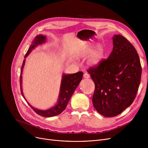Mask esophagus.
<instances>
[{
    "label": "esophagus",
    "instance_id": "esophagus-1",
    "mask_svg": "<svg viewBox=\"0 0 148 148\" xmlns=\"http://www.w3.org/2000/svg\"><path fill=\"white\" fill-rule=\"evenodd\" d=\"M83 77H84V78H85V79H89V77H90V75H89V74L85 73L84 74V75H83Z\"/></svg>",
    "mask_w": 148,
    "mask_h": 148
}]
</instances>
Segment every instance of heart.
I'll list each match as a JSON object with an SVG mask.
<instances>
[{
    "label": "heart",
    "instance_id": "obj_1",
    "mask_svg": "<svg viewBox=\"0 0 148 148\" xmlns=\"http://www.w3.org/2000/svg\"><path fill=\"white\" fill-rule=\"evenodd\" d=\"M92 53L89 60L88 64L90 66H97L98 65L101 60L103 59L105 54V49L103 45H98L95 50L93 51V47L92 46L88 47L83 51L82 56H88Z\"/></svg>",
    "mask_w": 148,
    "mask_h": 148
}]
</instances>
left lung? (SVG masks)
Masks as SVG:
<instances>
[{
  "label": "left lung",
  "mask_w": 148,
  "mask_h": 148,
  "mask_svg": "<svg viewBox=\"0 0 148 148\" xmlns=\"http://www.w3.org/2000/svg\"><path fill=\"white\" fill-rule=\"evenodd\" d=\"M110 56L88 72L95 83L92 103L105 117H114L129 107L136 97L142 66L134 47L121 35L113 37Z\"/></svg>",
  "instance_id": "left-lung-1"
}]
</instances>
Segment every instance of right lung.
I'll return each instance as SVG.
<instances>
[{
  "mask_svg": "<svg viewBox=\"0 0 148 148\" xmlns=\"http://www.w3.org/2000/svg\"><path fill=\"white\" fill-rule=\"evenodd\" d=\"M46 40V37L44 35L40 34L37 35L34 40L32 44H31L29 50H27L25 58H26L29 54L32 51V50L35 49L36 46L40 44H42V43L45 42ZM25 64V59L23 60L22 66L21 67V73L20 77V89L21 95L27 101V100L25 98V96L23 95L22 88H21V81H22V73H23V69L24 68ZM83 73L82 71H79L75 74H63L62 75V79L60 85V92L59 95V99L58 103L53 106L52 108H49L48 110H41L36 109L32 106H30L29 103L27 101L28 104L31 107V108L34 110L35 113L38 114L44 117H52V116H57L63 112L68 104L69 100L71 98V96L73 95L74 92L75 91L77 87L80 83L82 77H83Z\"/></svg>",
  "mask_w": 148,
  "mask_h": 148,
  "instance_id": "add662e5",
  "label": "right lung"
}]
</instances>
